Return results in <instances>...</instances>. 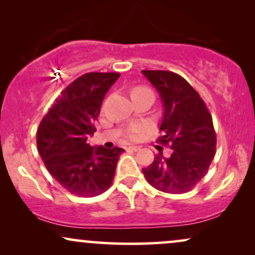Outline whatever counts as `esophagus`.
<instances>
[{
    "label": "esophagus",
    "instance_id": "obj_1",
    "mask_svg": "<svg viewBox=\"0 0 255 255\" xmlns=\"http://www.w3.org/2000/svg\"><path fill=\"white\" fill-rule=\"evenodd\" d=\"M126 148H127L128 151H139V150H140L139 146H134V145L128 146V147H126Z\"/></svg>",
    "mask_w": 255,
    "mask_h": 255
}]
</instances>
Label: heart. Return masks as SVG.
Returning <instances> with one entry per match:
<instances>
[{"instance_id": "obj_1", "label": "heart", "mask_w": 255, "mask_h": 255, "mask_svg": "<svg viewBox=\"0 0 255 255\" xmlns=\"http://www.w3.org/2000/svg\"><path fill=\"white\" fill-rule=\"evenodd\" d=\"M144 129L145 128L142 127V126H133L129 129V131H128V137H130V139H136V137L144 131Z\"/></svg>"}]
</instances>
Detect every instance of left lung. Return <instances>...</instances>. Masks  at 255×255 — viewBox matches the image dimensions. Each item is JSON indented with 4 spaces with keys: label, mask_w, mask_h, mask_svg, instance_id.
I'll return each mask as SVG.
<instances>
[{
    "label": "left lung",
    "mask_w": 255,
    "mask_h": 255,
    "mask_svg": "<svg viewBox=\"0 0 255 255\" xmlns=\"http://www.w3.org/2000/svg\"><path fill=\"white\" fill-rule=\"evenodd\" d=\"M156 87L164 107L158 139L170 146L171 154L162 152L142 169L152 187L170 194L189 192L206 175L216 153V131L212 116L199 93L187 80L168 71H142Z\"/></svg>",
    "instance_id": "left-lung-1"
}]
</instances>
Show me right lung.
Masks as SVG:
<instances>
[{"mask_svg": "<svg viewBox=\"0 0 255 255\" xmlns=\"http://www.w3.org/2000/svg\"><path fill=\"white\" fill-rule=\"evenodd\" d=\"M120 73H86L61 92L40 121L37 147L44 164L63 188L79 197L102 194L113 183L120 147H93L101 107Z\"/></svg>", "mask_w": 255, "mask_h": 255, "instance_id": "obj_1", "label": "right lung"}]
</instances>
